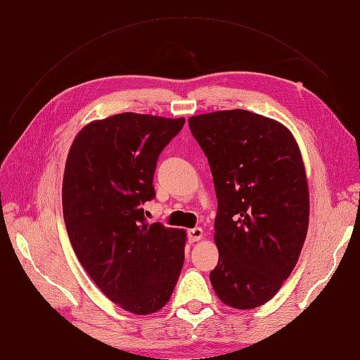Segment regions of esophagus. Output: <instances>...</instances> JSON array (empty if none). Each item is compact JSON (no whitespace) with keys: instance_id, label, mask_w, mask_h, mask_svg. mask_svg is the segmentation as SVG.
Returning <instances> with one entry per match:
<instances>
[{"instance_id":"1","label":"esophagus","mask_w":360,"mask_h":360,"mask_svg":"<svg viewBox=\"0 0 360 360\" xmlns=\"http://www.w3.org/2000/svg\"><path fill=\"white\" fill-rule=\"evenodd\" d=\"M188 238H189V242H198L200 238H202L201 228H192V230H189L188 231Z\"/></svg>"}]
</instances>
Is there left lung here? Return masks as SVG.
<instances>
[{"instance_id":"obj_1","label":"left lung","mask_w":360,"mask_h":360,"mask_svg":"<svg viewBox=\"0 0 360 360\" xmlns=\"http://www.w3.org/2000/svg\"><path fill=\"white\" fill-rule=\"evenodd\" d=\"M209 159L219 261L210 282L225 304L269 302L296 266L308 233L309 193L296 139L275 120L245 110L189 118Z\"/></svg>"}]
</instances>
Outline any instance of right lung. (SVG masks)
<instances>
[{
  "label": "right lung",
  "instance_id": "1",
  "mask_svg": "<svg viewBox=\"0 0 360 360\" xmlns=\"http://www.w3.org/2000/svg\"><path fill=\"white\" fill-rule=\"evenodd\" d=\"M184 118L124 112L86 124L70 147L63 214L76 257L105 296L134 314L168 303L184 263L186 233L148 225L158 159Z\"/></svg>",
  "mask_w": 360,
  "mask_h": 360
}]
</instances>
